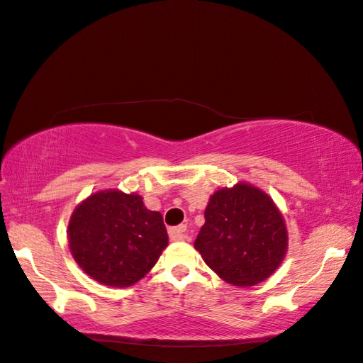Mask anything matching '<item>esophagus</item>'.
I'll list each match as a JSON object with an SVG mask.
<instances>
[{
	"label": "esophagus",
	"mask_w": 363,
	"mask_h": 363,
	"mask_svg": "<svg viewBox=\"0 0 363 363\" xmlns=\"http://www.w3.org/2000/svg\"><path fill=\"white\" fill-rule=\"evenodd\" d=\"M184 231H186V225H179V227L169 230V236H171L172 240H184L188 239V235Z\"/></svg>",
	"instance_id": "obj_1"
}]
</instances>
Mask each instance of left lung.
Listing matches in <instances>:
<instances>
[{
  "label": "left lung",
  "mask_w": 363,
  "mask_h": 363,
  "mask_svg": "<svg viewBox=\"0 0 363 363\" xmlns=\"http://www.w3.org/2000/svg\"><path fill=\"white\" fill-rule=\"evenodd\" d=\"M194 248L223 281L248 287L267 279L287 252L284 217L253 184L238 183L209 197Z\"/></svg>",
  "instance_id": "1"
}]
</instances>
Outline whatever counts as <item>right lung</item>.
<instances>
[{"label": "right lung", "mask_w": 363, "mask_h": 363, "mask_svg": "<svg viewBox=\"0 0 363 363\" xmlns=\"http://www.w3.org/2000/svg\"><path fill=\"white\" fill-rule=\"evenodd\" d=\"M74 261L88 277L110 287H128L144 278L167 247L163 216L138 194L99 191L79 203L68 223Z\"/></svg>", "instance_id": "add662e5"}]
</instances>
